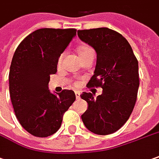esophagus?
<instances>
[{"instance_id":"34e87169","label":"esophagus","mask_w":159,"mask_h":159,"mask_svg":"<svg viewBox=\"0 0 159 159\" xmlns=\"http://www.w3.org/2000/svg\"><path fill=\"white\" fill-rule=\"evenodd\" d=\"M75 98H76V99H79V98H81V93H80L79 91H75Z\"/></svg>"}]
</instances>
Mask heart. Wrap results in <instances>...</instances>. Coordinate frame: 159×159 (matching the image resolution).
<instances>
[{"instance_id":"obj_1","label":"heart","mask_w":159,"mask_h":159,"mask_svg":"<svg viewBox=\"0 0 159 159\" xmlns=\"http://www.w3.org/2000/svg\"><path fill=\"white\" fill-rule=\"evenodd\" d=\"M91 51H93V49L90 48L89 46H82V47H80V48H78V56H79V57H81V56H84V55L88 54L89 52H91ZM63 57H64V54H62L61 57H59V59H58V65H60L61 63L62 59H63Z\"/></svg>"}]
</instances>
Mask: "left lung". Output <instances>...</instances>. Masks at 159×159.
Listing matches in <instances>:
<instances>
[{"label":"left lung","mask_w":159,"mask_h":159,"mask_svg":"<svg viewBox=\"0 0 159 159\" xmlns=\"http://www.w3.org/2000/svg\"><path fill=\"white\" fill-rule=\"evenodd\" d=\"M79 38L97 52V64L88 87H101L102 94L95 99L84 92L88 102L82 115L86 128L98 135L116 132L129 119L138 98L139 61L128 41L108 28L78 30Z\"/></svg>","instance_id":"8db88e82"}]
</instances>
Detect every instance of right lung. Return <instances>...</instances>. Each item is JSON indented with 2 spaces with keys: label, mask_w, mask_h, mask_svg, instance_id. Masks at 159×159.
<instances>
[{
  "label": "right lung",
  "mask_w": 159,
  "mask_h": 159,
  "mask_svg": "<svg viewBox=\"0 0 159 159\" xmlns=\"http://www.w3.org/2000/svg\"><path fill=\"white\" fill-rule=\"evenodd\" d=\"M75 34V29H40L23 39L14 54L8 75L12 104L20 125L34 137L56 133L75 102L73 90L63 89L57 96L48 84Z\"/></svg>",
  "instance_id": "obj_1"
}]
</instances>
